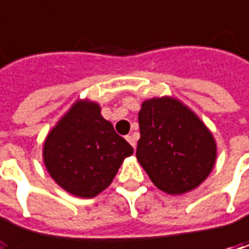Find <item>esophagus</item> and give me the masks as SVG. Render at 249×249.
<instances>
[{
  "label": "esophagus",
  "instance_id": "esophagus-1",
  "mask_svg": "<svg viewBox=\"0 0 249 249\" xmlns=\"http://www.w3.org/2000/svg\"><path fill=\"white\" fill-rule=\"evenodd\" d=\"M126 140L129 141V144L133 147V148H136V141H137V139H136V136H134V134H129V136H126Z\"/></svg>",
  "mask_w": 249,
  "mask_h": 249
}]
</instances>
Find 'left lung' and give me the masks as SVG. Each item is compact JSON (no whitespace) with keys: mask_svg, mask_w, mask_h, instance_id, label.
I'll list each match as a JSON object with an SVG mask.
<instances>
[{"mask_svg":"<svg viewBox=\"0 0 249 249\" xmlns=\"http://www.w3.org/2000/svg\"><path fill=\"white\" fill-rule=\"evenodd\" d=\"M136 157L160 191L181 196L211 175L217 148L211 130L194 110L175 97L141 104Z\"/></svg>","mask_w":249,"mask_h":249,"instance_id":"8db88e82","label":"left lung"}]
</instances>
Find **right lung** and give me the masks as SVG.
<instances>
[{"mask_svg": "<svg viewBox=\"0 0 249 249\" xmlns=\"http://www.w3.org/2000/svg\"><path fill=\"white\" fill-rule=\"evenodd\" d=\"M131 154V145L101 115L100 104L87 98L73 104L50 130L43 145L50 176L80 198H92L109 187Z\"/></svg>", "mask_w": 249, "mask_h": 249, "instance_id": "add662e5", "label": "right lung"}]
</instances>
